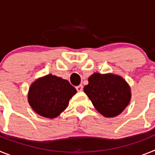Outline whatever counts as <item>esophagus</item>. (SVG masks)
Instances as JSON below:
<instances>
[{
    "mask_svg": "<svg viewBox=\"0 0 155 155\" xmlns=\"http://www.w3.org/2000/svg\"><path fill=\"white\" fill-rule=\"evenodd\" d=\"M76 89L78 91H81L82 90H83V85H82V84H80V85L77 86Z\"/></svg>",
    "mask_w": 155,
    "mask_h": 155,
    "instance_id": "34e87169",
    "label": "esophagus"
}]
</instances>
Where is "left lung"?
I'll use <instances>...</instances> for the list:
<instances>
[{"label": "left lung", "instance_id": "obj_1", "mask_svg": "<svg viewBox=\"0 0 155 155\" xmlns=\"http://www.w3.org/2000/svg\"><path fill=\"white\" fill-rule=\"evenodd\" d=\"M84 91L94 107L105 117H115L125 109L131 98L130 87L122 77L94 73Z\"/></svg>", "mask_w": 155, "mask_h": 155}]
</instances>
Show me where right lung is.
Returning <instances> with one entry per match:
<instances>
[{
	"label": "right lung",
	"instance_id": "right-lung-1",
	"mask_svg": "<svg viewBox=\"0 0 155 155\" xmlns=\"http://www.w3.org/2000/svg\"><path fill=\"white\" fill-rule=\"evenodd\" d=\"M77 92L67 80L53 74L39 78L31 84L28 101L39 116L56 118L68 106L69 100Z\"/></svg>",
	"mask_w": 155,
	"mask_h": 155
}]
</instances>
